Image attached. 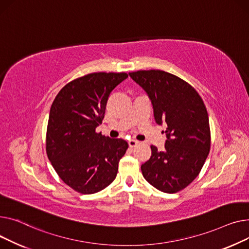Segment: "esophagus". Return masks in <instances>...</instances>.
<instances>
[{
	"label": "esophagus",
	"instance_id": "esophagus-1",
	"mask_svg": "<svg viewBox=\"0 0 249 249\" xmlns=\"http://www.w3.org/2000/svg\"><path fill=\"white\" fill-rule=\"evenodd\" d=\"M139 143V142L138 141H136V140H130V141H128V145L130 148H134V147H136V145Z\"/></svg>",
	"mask_w": 249,
	"mask_h": 249
}]
</instances>
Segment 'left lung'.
I'll return each mask as SVG.
<instances>
[{
    "label": "left lung",
    "mask_w": 249,
    "mask_h": 249,
    "mask_svg": "<svg viewBox=\"0 0 249 249\" xmlns=\"http://www.w3.org/2000/svg\"><path fill=\"white\" fill-rule=\"evenodd\" d=\"M129 76L148 93L158 124H167L164 151L151 145L142 165L143 178L160 191L177 193L198 176L211 144L208 112L194 87L163 70H139Z\"/></svg>",
    "instance_id": "8db88e82"
}]
</instances>
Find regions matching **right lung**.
I'll list each match as a JSON object with an SVG mask.
<instances>
[{
    "instance_id": "1",
    "label": "right lung",
    "mask_w": 249,
    "mask_h": 249,
    "mask_svg": "<svg viewBox=\"0 0 249 249\" xmlns=\"http://www.w3.org/2000/svg\"><path fill=\"white\" fill-rule=\"evenodd\" d=\"M125 72H94L68 82L50 108L46 153L59 178L74 191L94 194L115 179L128 143L96 133L108 96Z\"/></svg>"
}]
</instances>
